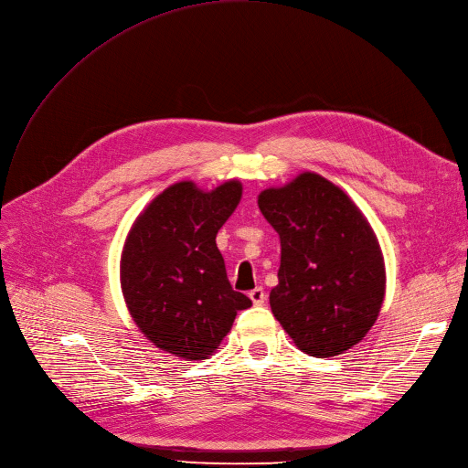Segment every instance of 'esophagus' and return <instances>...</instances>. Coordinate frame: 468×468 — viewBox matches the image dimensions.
Instances as JSON below:
<instances>
[{
  "label": "esophagus",
  "mask_w": 468,
  "mask_h": 468,
  "mask_svg": "<svg viewBox=\"0 0 468 468\" xmlns=\"http://www.w3.org/2000/svg\"><path fill=\"white\" fill-rule=\"evenodd\" d=\"M250 299H251V302H253L255 305H263V303L267 302V293H265L263 288L257 286V288H253V290L250 292Z\"/></svg>",
  "instance_id": "esophagus-1"
}]
</instances>
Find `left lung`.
I'll use <instances>...</instances> for the list:
<instances>
[{
    "mask_svg": "<svg viewBox=\"0 0 468 468\" xmlns=\"http://www.w3.org/2000/svg\"><path fill=\"white\" fill-rule=\"evenodd\" d=\"M259 209L280 238L271 309L293 344L334 357L359 344L384 302V259L370 224L326 178L303 173L261 192Z\"/></svg>",
    "mask_w": 468,
    "mask_h": 468,
    "instance_id": "8db88e82",
    "label": "left lung"
}]
</instances>
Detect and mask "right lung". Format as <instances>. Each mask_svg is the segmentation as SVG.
I'll return each instance as SVG.
<instances>
[{"label":"right lung","mask_w":468,"mask_h":468,"mask_svg":"<svg viewBox=\"0 0 468 468\" xmlns=\"http://www.w3.org/2000/svg\"><path fill=\"white\" fill-rule=\"evenodd\" d=\"M241 184L201 192L194 182L159 194L130 230L122 259L124 302L159 349L182 359L209 357L251 299L232 290L217 232L238 207Z\"/></svg>","instance_id":"obj_1"}]
</instances>
